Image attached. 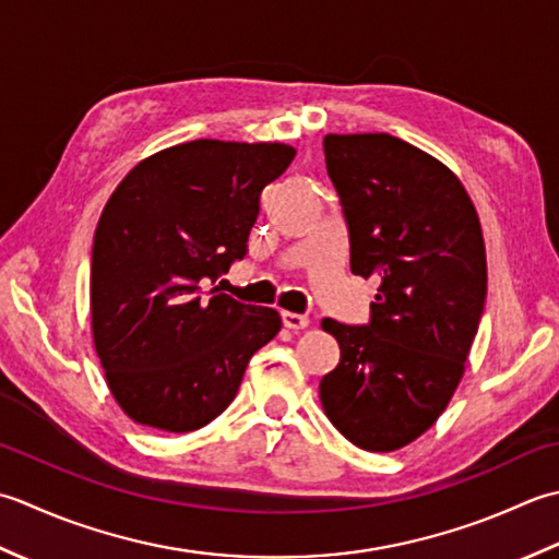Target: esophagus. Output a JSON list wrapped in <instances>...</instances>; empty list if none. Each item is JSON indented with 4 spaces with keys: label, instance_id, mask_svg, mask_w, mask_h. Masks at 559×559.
I'll list each match as a JSON object with an SVG mask.
<instances>
[{
    "label": "esophagus",
    "instance_id": "esophagus-1",
    "mask_svg": "<svg viewBox=\"0 0 559 559\" xmlns=\"http://www.w3.org/2000/svg\"><path fill=\"white\" fill-rule=\"evenodd\" d=\"M282 323H284V328H289V330H304L306 325H309V318L301 316V313L282 311Z\"/></svg>",
    "mask_w": 559,
    "mask_h": 559
}]
</instances>
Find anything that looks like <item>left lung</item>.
Returning <instances> with one entry per match:
<instances>
[{"mask_svg":"<svg viewBox=\"0 0 559 559\" xmlns=\"http://www.w3.org/2000/svg\"><path fill=\"white\" fill-rule=\"evenodd\" d=\"M349 270L379 280L364 325L323 318L340 364L321 379L330 423L355 447L395 451L437 423L480 325V222L451 170L385 132L325 134Z\"/></svg>","mask_w":559,"mask_h":559,"instance_id":"left-lung-1","label":"left lung"}]
</instances>
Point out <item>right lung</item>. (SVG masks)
I'll use <instances>...</instances> for the list:
<instances>
[{
    "label": "right lung",
    "instance_id": "obj_1",
    "mask_svg": "<svg viewBox=\"0 0 559 559\" xmlns=\"http://www.w3.org/2000/svg\"><path fill=\"white\" fill-rule=\"evenodd\" d=\"M292 158L287 144L195 140L144 158L110 195L91 248V325L134 423L178 435L212 423L280 333L275 309L200 284L246 258L260 195Z\"/></svg>",
    "mask_w": 559,
    "mask_h": 559
}]
</instances>
